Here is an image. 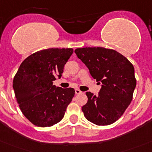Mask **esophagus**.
<instances>
[{
  "mask_svg": "<svg viewBox=\"0 0 152 152\" xmlns=\"http://www.w3.org/2000/svg\"><path fill=\"white\" fill-rule=\"evenodd\" d=\"M81 91L80 90V89H75V94H77V95H78V94H80L81 93Z\"/></svg>",
  "mask_w": 152,
  "mask_h": 152,
  "instance_id": "1",
  "label": "esophagus"
}]
</instances>
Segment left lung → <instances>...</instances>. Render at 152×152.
Returning <instances> with one entry per match:
<instances>
[{
    "label": "left lung",
    "mask_w": 152,
    "mask_h": 152,
    "mask_svg": "<svg viewBox=\"0 0 152 152\" xmlns=\"http://www.w3.org/2000/svg\"><path fill=\"white\" fill-rule=\"evenodd\" d=\"M75 52L92 77L102 83L98 96L86 92L88 101L82 107L83 115L95 125H111L123 115L132 101L137 84L134 66L113 49L83 48Z\"/></svg>",
    "instance_id": "left-lung-1"
}]
</instances>
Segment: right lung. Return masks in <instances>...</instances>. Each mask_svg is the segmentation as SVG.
I'll return each instance as SVG.
<instances>
[{"instance_id": "obj_1", "label": "right lung", "mask_w": 152, "mask_h": 152, "mask_svg": "<svg viewBox=\"0 0 152 152\" xmlns=\"http://www.w3.org/2000/svg\"><path fill=\"white\" fill-rule=\"evenodd\" d=\"M73 51L72 48L45 49L30 55L20 65L12 87L21 112L34 125L53 126L64 116L75 89L57 87L53 81L61 77Z\"/></svg>"}]
</instances>
